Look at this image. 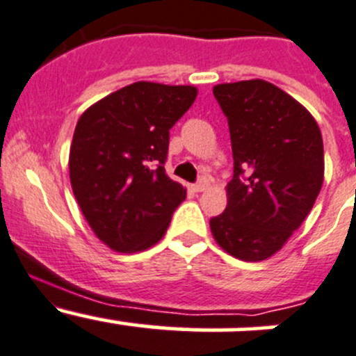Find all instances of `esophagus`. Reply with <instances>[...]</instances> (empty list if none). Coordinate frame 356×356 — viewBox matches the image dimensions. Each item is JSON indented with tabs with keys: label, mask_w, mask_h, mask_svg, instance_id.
<instances>
[{
	"label": "esophagus",
	"mask_w": 356,
	"mask_h": 356,
	"mask_svg": "<svg viewBox=\"0 0 356 356\" xmlns=\"http://www.w3.org/2000/svg\"><path fill=\"white\" fill-rule=\"evenodd\" d=\"M207 185H209V181H207V178H200L199 181L193 183L192 188H193V192H204V190L207 188Z\"/></svg>",
	"instance_id": "obj_1"
}]
</instances>
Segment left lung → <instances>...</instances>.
Segmentation results:
<instances>
[{
  "instance_id": "left-lung-1",
  "label": "left lung",
  "mask_w": 356,
  "mask_h": 356,
  "mask_svg": "<svg viewBox=\"0 0 356 356\" xmlns=\"http://www.w3.org/2000/svg\"><path fill=\"white\" fill-rule=\"evenodd\" d=\"M213 95L228 121L234 178L211 232L228 254L263 261L301 227L318 197L322 135L299 102L266 81L218 84Z\"/></svg>"
}]
</instances>
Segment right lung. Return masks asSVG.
Instances as JSON below:
<instances>
[{
    "mask_svg": "<svg viewBox=\"0 0 356 356\" xmlns=\"http://www.w3.org/2000/svg\"><path fill=\"white\" fill-rule=\"evenodd\" d=\"M193 86L133 83L91 105L72 136V192L91 230L119 252L161 241L186 190L166 175L170 129Z\"/></svg>",
    "mask_w": 356,
    "mask_h": 356,
    "instance_id": "right-lung-1",
    "label": "right lung"
}]
</instances>
